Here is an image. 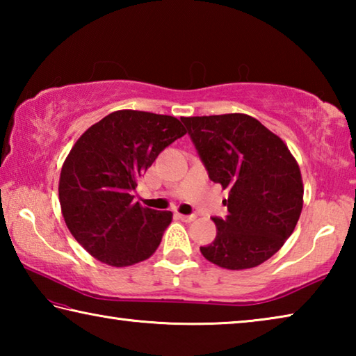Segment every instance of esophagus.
Returning a JSON list of instances; mask_svg holds the SVG:
<instances>
[{
  "mask_svg": "<svg viewBox=\"0 0 356 356\" xmlns=\"http://www.w3.org/2000/svg\"><path fill=\"white\" fill-rule=\"evenodd\" d=\"M177 216L182 221H186V222H190V221H195V218H196V215H182V213H177Z\"/></svg>",
  "mask_w": 356,
  "mask_h": 356,
  "instance_id": "34e87169",
  "label": "esophagus"
}]
</instances>
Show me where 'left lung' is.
<instances>
[{
	"mask_svg": "<svg viewBox=\"0 0 356 356\" xmlns=\"http://www.w3.org/2000/svg\"><path fill=\"white\" fill-rule=\"evenodd\" d=\"M209 179L229 191L226 218L213 216L216 237L201 246L227 270L261 265L291 237L303 209L298 163L280 136L248 114L180 118Z\"/></svg>",
	"mask_w": 356,
	"mask_h": 356,
	"instance_id": "1",
	"label": "left lung"
}]
</instances>
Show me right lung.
I'll return each mask as SVG.
<instances>
[{"instance_id": "1", "label": "right lung", "mask_w": 356, "mask_h": 356, "mask_svg": "<svg viewBox=\"0 0 356 356\" xmlns=\"http://www.w3.org/2000/svg\"><path fill=\"white\" fill-rule=\"evenodd\" d=\"M186 134L180 120L147 111L108 114L78 138L59 177V202L75 240L97 261L127 267L159 248L171 212L134 201L136 182Z\"/></svg>"}]
</instances>
